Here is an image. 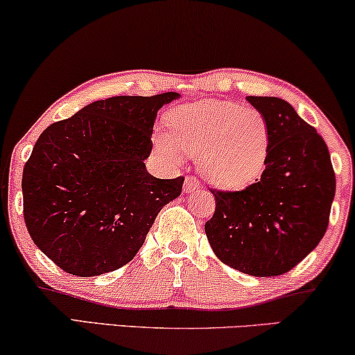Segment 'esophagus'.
I'll return each mask as SVG.
<instances>
[{
    "label": "esophagus",
    "instance_id": "1",
    "mask_svg": "<svg viewBox=\"0 0 355 355\" xmlns=\"http://www.w3.org/2000/svg\"><path fill=\"white\" fill-rule=\"evenodd\" d=\"M200 189V182L196 176H187L186 181H184V192H196Z\"/></svg>",
    "mask_w": 355,
    "mask_h": 355
}]
</instances>
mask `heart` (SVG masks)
Returning a JSON list of instances; mask_svg holds the SVG:
<instances>
[{"label":"heart","mask_w":355,"mask_h":355,"mask_svg":"<svg viewBox=\"0 0 355 355\" xmlns=\"http://www.w3.org/2000/svg\"><path fill=\"white\" fill-rule=\"evenodd\" d=\"M169 134L181 152L198 158V169L221 189H242L263 171L270 130L259 110L232 101H205L174 111ZM166 152H176L166 137L157 139Z\"/></svg>","instance_id":"1"}]
</instances>
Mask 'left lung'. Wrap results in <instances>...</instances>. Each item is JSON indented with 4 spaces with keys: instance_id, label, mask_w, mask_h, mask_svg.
Wrapping results in <instances>:
<instances>
[{
    "instance_id": "8db88e82",
    "label": "left lung",
    "mask_w": 355,
    "mask_h": 355,
    "mask_svg": "<svg viewBox=\"0 0 355 355\" xmlns=\"http://www.w3.org/2000/svg\"><path fill=\"white\" fill-rule=\"evenodd\" d=\"M247 100L268 124L265 169L242 191L210 189L216 207L205 232L223 263L263 278L293 270L323 239L336 176L322 135L288 101Z\"/></svg>"
}]
</instances>
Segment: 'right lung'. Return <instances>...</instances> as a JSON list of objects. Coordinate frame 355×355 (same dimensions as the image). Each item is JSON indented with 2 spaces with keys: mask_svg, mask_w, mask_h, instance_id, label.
I'll use <instances>...</instances> for the list:
<instances>
[{
  "mask_svg": "<svg viewBox=\"0 0 355 355\" xmlns=\"http://www.w3.org/2000/svg\"><path fill=\"white\" fill-rule=\"evenodd\" d=\"M179 94L111 96L43 130L22 173L24 221L61 270L98 276L137 255L184 176L145 169L158 110Z\"/></svg>",
  "mask_w": 355,
  "mask_h": 355,
  "instance_id": "right-lung-1",
  "label": "right lung"
}]
</instances>
